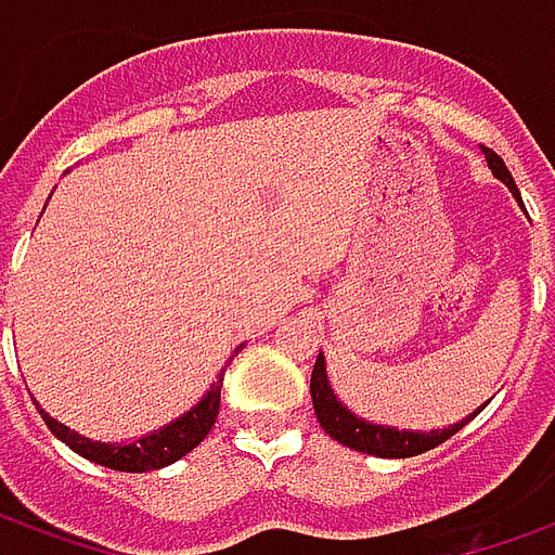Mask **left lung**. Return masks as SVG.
I'll list each match as a JSON object with an SVG mask.
<instances>
[{"instance_id": "1", "label": "left lung", "mask_w": 555, "mask_h": 555, "mask_svg": "<svg viewBox=\"0 0 555 555\" xmlns=\"http://www.w3.org/2000/svg\"><path fill=\"white\" fill-rule=\"evenodd\" d=\"M486 160H489V169H492L501 182L507 184L516 197H519V191H516V184H514V176H511V169L504 167V160H501L499 154H495L492 149H486ZM309 391H312L315 416H319V422H322V428H325L327 435L334 437L337 443H343V447H349V450L367 452V455H379V459H410V455H422V452L435 450V447H440V443H447L455 431H462L467 422L474 420V416L483 410V406H480L474 416H467V420H462L459 425H452V428H443V431H431V435L398 431V428H383V425L361 422L358 416H352L340 401H337V395H334L331 386H327L325 358L322 356L315 358Z\"/></svg>"}]
</instances>
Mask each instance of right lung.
Masks as SVG:
<instances>
[{
    "mask_svg": "<svg viewBox=\"0 0 555 555\" xmlns=\"http://www.w3.org/2000/svg\"><path fill=\"white\" fill-rule=\"evenodd\" d=\"M221 386H224V373L215 379V386L209 388V395H206L191 413H184L182 420L169 422L167 428L142 437V440H135V443H120V447L118 443H96V440L75 435L66 425H60L56 420H51L44 410H41V420H44V425H48L69 450H75L78 455H85L90 462L112 467V470L142 474V470H157V467L172 465V462H179V459L188 455L194 447H199V440L212 431L215 420H218Z\"/></svg>",
    "mask_w": 555,
    "mask_h": 555,
    "instance_id": "1",
    "label": "right lung"
}]
</instances>
